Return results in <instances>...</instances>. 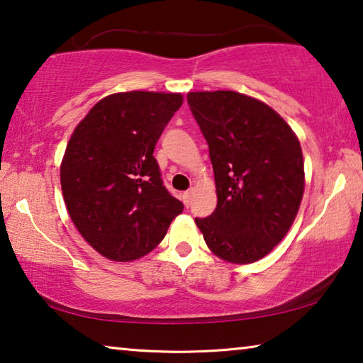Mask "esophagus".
I'll use <instances>...</instances> for the list:
<instances>
[{"label":"esophagus","mask_w":363,"mask_h":363,"mask_svg":"<svg viewBox=\"0 0 363 363\" xmlns=\"http://www.w3.org/2000/svg\"><path fill=\"white\" fill-rule=\"evenodd\" d=\"M192 190H187V192H184L182 194V201H184V205L186 206H189L190 205V200H192Z\"/></svg>","instance_id":"obj_1"}]
</instances>
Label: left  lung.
<instances>
[{
    "label": "left lung",
    "mask_w": 363,
    "mask_h": 363,
    "mask_svg": "<svg viewBox=\"0 0 363 363\" xmlns=\"http://www.w3.org/2000/svg\"><path fill=\"white\" fill-rule=\"evenodd\" d=\"M210 147L218 206L195 224L214 255L233 264L261 259L290 230L304 194L296 134L267 104L235 91L189 93Z\"/></svg>",
    "instance_id": "8db88e82"
}]
</instances>
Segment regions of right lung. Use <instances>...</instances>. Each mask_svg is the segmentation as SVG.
Segmentation results:
<instances>
[{
    "mask_svg": "<svg viewBox=\"0 0 363 363\" xmlns=\"http://www.w3.org/2000/svg\"><path fill=\"white\" fill-rule=\"evenodd\" d=\"M182 94L130 91L101 99L78 123L60 164L73 224L104 257L145 256L167 235L182 201L163 186L153 157Z\"/></svg>",
    "mask_w": 363,
    "mask_h": 363,
    "instance_id": "right-lung-1",
    "label": "right lung"
}]
</instances>
